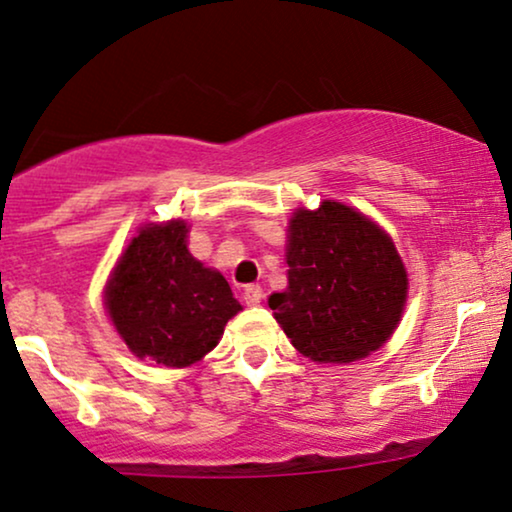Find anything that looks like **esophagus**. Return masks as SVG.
Here are the masks:
<instances>
[{"label":"esophagus","mask_w":512,"mask_h":512,"mask_svg":"<svg viewBox=\"0 0 512 512\" xmlns=\"http://www.w3.org/2000/svg\"><path fill=\"white\" fill-rule=\"evenodd\" d=\"M262 288L260 286H255V283H252V286H245V290H243V300H245V304H250V307H255V304H260L262 302Z\"/></svg>","instance_id":"obj_1"}]
</instances>
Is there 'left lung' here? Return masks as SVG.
I'll list each match as a JSON object with an SVG mask.
<instances>
[{"label":"left lung","mask_w":512,"mask_h":512,"mask_svg":"<svg viewBox=\"0 0 512 512\" xmlns=\"http://www.w3.org/2000/svg\"><path fill=\"white\" fill-rule=\"evenodd\" d=\"M288 288L269 297L297 352L349 364L383 347L401 319L406 269L390 236L342 203L297 210L288 236Z\"/></svg>","instance_id":"obj_1"}]
</instances>
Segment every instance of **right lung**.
<instances>
[{
    "label": "right lung",
    "instance_id": "add662e5",
    "mask_svg": "<svg viewBox=\"0 0 512 512\" xmlns=\"http://www.w3.org/2000/svg\"><path fill=\"white\" fill-rule=\"evenodd\" d=\"M186 234L184 222L144 226L106 290L108 314L127 347L174 368L205 357L241 312L226 278L186 250Z\"/></svg>",
    "mask_w": 512,
    "mask_h": 512
}]
</instances>
